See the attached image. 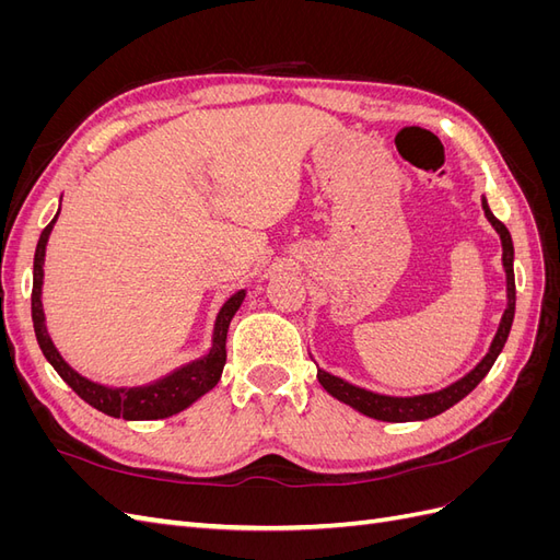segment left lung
Wrapping results in <instances>:
<instances>
[{
  "label": "left lung",
  "mask_w": 560,
  "mask_h": 560,
  "mask_svg": "<svg viewBox=\"0 0 560 560\" xmlns=\"http://www.w3.org/2000/svg\"><path fill=\"white\" fill-rule=\"evenodd\" d=\"M481 208H483L488 224L495 229V233L500 235V243H502V268H504V280H506V306H504V313L500 317V325H498L493 341H490L488 352L477 362V366L467 371L463 378L453 381L451 385H446L442 389H434V393H422V395H383V393H374V389L354 385V383H350L341 376H334V374H329V371L317 366V381L334 399L348 404L350 409L360 411L369 418L385 420V422H413V420H428V418L444 413L446 409H451V406H455L457 401L465 399L471 393V389L486 378L490 366L495 364L498 354L502 352V348L506 343V336H510V331H512L514 311H516V284H514V243H512V235L502 222H498L495 214L490 212L486 196H481ZM311 360H313V354H311Z\"/></svg>",
  "instance_id": "obj_1"
}]
</instances>
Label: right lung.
<instances>
[{
  "label": "right lung",
  "instance_id": "right-lung-1",
  "mask_svg": "<svg viewBox=\"0 0 560 560\" xmlns=\"http://www.w3.org/2000/svg\"><path fill=\"white\" fill-rule=\"evenodd\" d=\"M58 214L60 210L56 212L54 222L42 231V238L35 252V270H32V322H35L37 343L48 364L58 371V376L70 385L83 401L112 418L159 420V418H171L184 409H189L194 401H198L202 395H208L210 389L219 383V378H222V371L226 364L229 325L233 315L243 306L247 290L233 292L222 303V308H219L214 317L210 348L206 354H200V358L179 364L177 369L167 371L165 376L142 385H105V383L91 381L86 376H81L79 371L62 358L46 327V315H44V303H42L44 259H46V245L50 238V231H54L58 222Z\"/></svg>",
  "mask_w": 560,
  "mask_h": 560
}]
</instances>
